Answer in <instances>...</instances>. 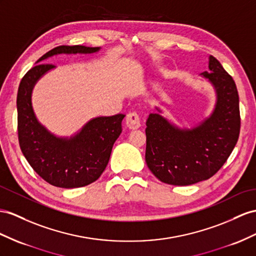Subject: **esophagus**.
Masks as SVG:
<instances>
[{"label":"esophagus","instance_id":"esophagus-1","mask_svg":"<svg viewBox=\"0 0 256 256\" xmlns=\"http://www.w3.org/2000/svg\"><path fill=\"white\" fill-rule=\"evenodd\" d=\"M126 124L130 130H137L140 126V116L136 112H130L126 116Z\"/></svg>","mask_w":256,"mask_h":256}]
</instances>
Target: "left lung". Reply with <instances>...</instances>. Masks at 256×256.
Instances as JSON below:
<instances>
[{"mask_svg": "<svg viewBox=\"0 0 256 256\" xmlns=\"http://www.w3.org/2000/svg\"><path fill=\"white\" fill-rule=\"evenodd\" d=\"M201 76L212 85L215 104L198 124L180 128L162 116L150 114L146 122V163L168 185L188 186L208 180L230 156L240 132L239 96L236 83L215 57Z\"/></svg>", "mask_w": 256, "mask_h": 256, "instance_id": "left-lung-1", "label": "left lung"}]
</instances>
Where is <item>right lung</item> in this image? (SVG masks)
Segmentation results:
<instances>
[{
    "instance_id": "right-lung-1",
    "label": "right lung",
    "mask_w": 256,
    "mask_h": 256,
    "mask_svg": "<svg viewBox=\"0 0 256 256\" xmlns=\"http://www.w3.org/2000/svg\"><path fill=\"white\" fill-rule=\"evenodd\" d=\"M100 48L82 45L58 46L44 54L41 62L57 55L94 54ZM55 66L38 64L24 74L17 94L18 140L31 168L48 184L60 188H78L100 178L106 168L114 144L122 132L126 114L96 116L70 137L57 136L45 128L32 107V90L40 78Z\"/></svg>"
}]
</instances>
